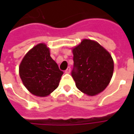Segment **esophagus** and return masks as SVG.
I'll list each match as a JSON object with an SVG mask.
<instances>
[{
    "mask_svg": "<svg viewBox=\"0 0 134 134\" xmlns=\"http://www.w3.org/2000/svg\"><path fill=\"white\" fill-rule=\"evenodd\" d=\"M70 71H71V69H70V67H67V69L65 70V73H67V74H69L70 73Z\"/></svg>",
    "mask_w": 134,
    "mask_h": 134,
    "instance_id": "1",
    "label": "esophagus"
}]
</instances>
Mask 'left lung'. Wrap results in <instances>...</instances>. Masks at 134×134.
I'll return each instance as SVG.
<instances>
[{
	"instance_id": "left-lung-1",
	"label": "left lung",
	"mask_w": 134,
	"mask_h": 134,
	"mask_svg": "<svg viewBox=\"0 0 134 134\" xmlns=\"http://www.w3.org/2000/svg\"><path fill=\"white\" fill-rule=\"evenodd\" d=\"M76 87L89 96L103 92L112 78L114 62L112 57L98 42L84 38L72 49Z\"/></svg>"
}]
</instances>
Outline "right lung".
I'll use <instances>...</instances> for the list:
<instances>
[{
  "mask_svg": "<svg viewBox=\"0 0 134 134\" xmlns=\"http://www.w3.org/2000/svg\"><path fill=\"white\" fill-rule=\"evenodd\" d=\"M63 72L50 57L49 48L40 43L28 52L19 65V75L32 95L47 97L59 86Z\"/></svg>",
  "mask_w": 134,
  "mask_h": 134,
  "instance_id": "obj_1",
  "label": "right lung"
}]
</instances>
